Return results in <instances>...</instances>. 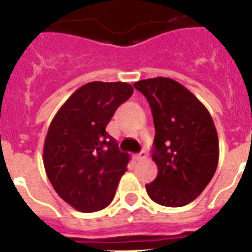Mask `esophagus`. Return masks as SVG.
<instances>
[{"label": "esophagus", "instance_id": "34e87169", "mask_svg": "<svg viewBox=\"0 0 252 252\" xmlns=\"http://www.w3.org/2000/svg\"><path fill=\"white\" fill-rule=\"evenodd\" d=\"M146 157H148V154H146V152H144V150L137 154V158L138 159H141V161L142 159H146Z\"/></svg>", "mask_w": 252, "mask_h": 252}]
</instances>
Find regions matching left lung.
Segmentation results:
<instances>
[{
	"mask_svg": "<svg viewBox=\"0 0 252 252\" xmlns=\"http://www.w3.org/2000/svg\"><path fill=\"white\" fill-rule=\"evenodd\" d=\"M153 114L157 178L146 184L154 203L183 207L204 191L219 165V137L203 103L179 82L157 77L133 85Z\"/></svg>",
	"mask_w": 252,
	"mask_h": 252,
	"instance_id": "left-lung-1",
	"label": "left lung"
}]
</instances>
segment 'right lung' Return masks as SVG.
Here are the masks:
<instances>
[{
  "mask_svg": "<svg viewBox=\"0 0 252 252\" xmlns=\"http://www.w3.org/2000/svg\"><path fill=\"white\" fill-rule=\"evenodd\" d=\"M132 94L126 82H89L51 122L43 148L45 172L57 195L77 211H102L114 200L129 154L118 149L106 126Z\"/></svg>",
  "mask_w": 252,
  "mask_h": 252,
  "instance_id": "obj_1",
  "label": "right lung"
}]
</instances>
